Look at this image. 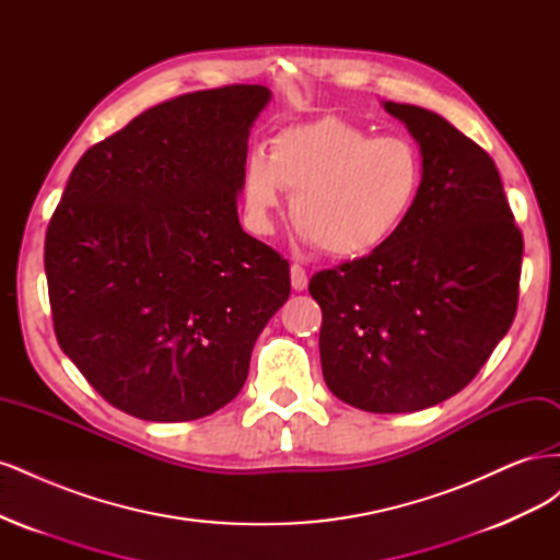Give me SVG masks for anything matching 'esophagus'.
Returning a JSON list of instances; mask_svg holds the SVG:
<instances>
[{
	"mask_svg": "<svg viewBox=\"0 0 560 560\" xmlns=\"http://www.w3.org/2000/svg\"><path fill=\"white\" fill-rule=\"evenodd\" d=\"M290 276H292V287H294L296 292L306 290V287H308V273H306V268H303L301 264H292Z\"/></svg>",
	"mask_w": 560,
	"mask_h": 560,
	"instance_id": "esophagus-1",
	"label": "esophagus"
}]
</instances>
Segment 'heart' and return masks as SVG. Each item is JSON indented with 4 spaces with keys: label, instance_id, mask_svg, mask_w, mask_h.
I'll return each instance as SVG.
<instances>
[{
    "label": "heart",
    "instance_id": "obj_1",
    "mask_svg": "<svg viewBox=\"0 0 560 560\" xmlns=\"http://www.w3.org/2000/svg\"><path fill=\"white\" fill-rule=\"evenodd\" d=\"M422 182L418 149L397 135L371 138L346 118L322 116L282 128L268 154L254 151L243 173L249 231L268 235L292 191L301 233L334 257H362L387 243L413 210Z\"/></svg>",
    "mask_w": 560,
    "mask_h": 560
}]
</instances>
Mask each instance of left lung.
Listing matches in <instances>:
<instances>
[{"mask_svg":"<svg viewBox=\"0 0 560 560\" xmlns=\"http://www.w3.org/2000/svg\"><path fill=\"white\" fill-rule=\"evenodd\" d=\"M422 154L416 206L369 257L311 278L331 393L371 413L420 411L479 374L510 331L523 238L498 167L444 116L383 103Z\"/></svg>","mask_w":560,"mask_h":560,"instance_id":"1","label":"left lung"}]
</instances>
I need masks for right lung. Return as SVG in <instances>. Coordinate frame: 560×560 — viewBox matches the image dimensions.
Listing matches in <instances>:
<instances>
[{
	"label": "right lung",
	"mask_w": 560,
	"mask_h": 560,
	"mask_svg": "<svg viewBox=\"0 0 560 560\" xmlns=\"http://www.w3.org/2000/svg\"><path fill=\"white\" fill-rule=\"evenodd\" d=\"M266 86L186 93L93 144L50 217L44 268L62 352L142 420L210 416L290 296V264L247 235L238 194Z\"/></svg>",
	"instance_id": "1"
}]
</instances>
